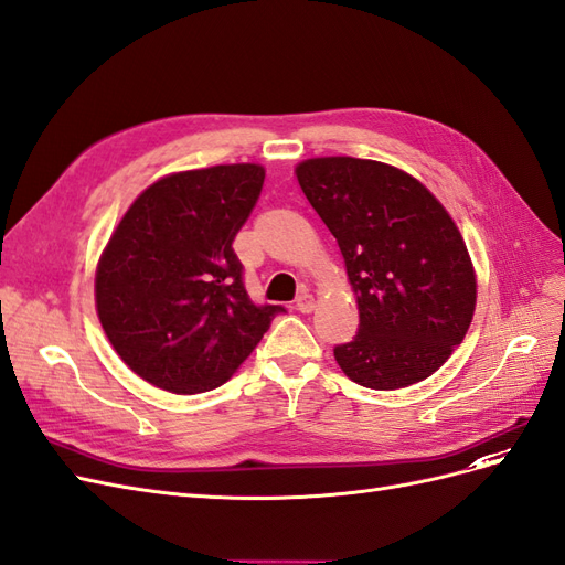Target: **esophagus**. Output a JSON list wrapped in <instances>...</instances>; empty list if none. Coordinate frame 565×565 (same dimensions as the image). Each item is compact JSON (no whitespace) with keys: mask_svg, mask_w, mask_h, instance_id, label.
Returning <instances> with one entry per match:
<instances>
[{"mask_svg":"<svg viewBox=\"0 0 565 565\" xmlns=\"http://www.w3.org/2000/svg\"><path fill=\"white\" fill-rule=\"evenodd\" d=\"M297 309H299L301 313H311V311L316 309V297L309 295V292H301V295L297 297Z\"/></svg>","mask_w":565,"mask_h":565,"instance_id":"34e87169","label":"esophagus"}]
</instances>
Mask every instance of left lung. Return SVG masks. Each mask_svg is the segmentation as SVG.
<instances>
[{
    "label": "left lung",
    "instance_id": "obj_1",
    "mask_svg": "<svg viewBox=\"0 0 565 565\" xmlns=\"http://www.w3.org/2000/svg\"><path fill=\"white\" fill-rule=\"evenodd\" d=\"M295 174L337 237L361 316L353 341L334 349L341 372L377 391L431 377L476 311V270L448 210L377 160L311 158Z\"/></svg>",
    "mask_w": 565,
    "mask_h": 565
}]
</instances>
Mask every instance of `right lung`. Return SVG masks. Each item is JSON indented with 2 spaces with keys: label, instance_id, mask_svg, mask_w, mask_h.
Returning <instances> with one entry per match:
<instances>
[{
  "label": "right lung",
  "instance_id": "add662e5",
  "mask_svg": "<svg viewBox=\"0 0 565 565\" xmlns=\"http://www.w3.org/2000/svg\"><path fill=\"white\" fill-rule=\"evenodd\" d=\"M264 177L254 162L167 174L129 204L100 252V328L148 384L179 396L226 384L282 311L249 301L233 252Z\"/></svg>",
  "mask_w": 565,
  "mask_h": 565
}]
</instances>
